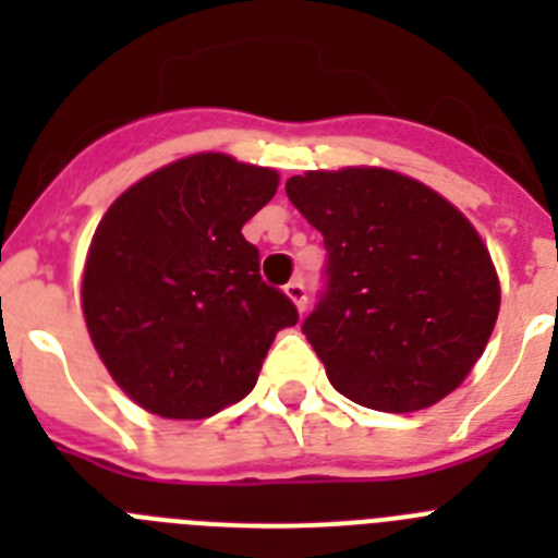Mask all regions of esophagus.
<instances>
[{"instance_id":"esophagus-1","label":"esophagus","mask_w":558,"mask_h":558,"mask_svg":"<svg viewBox=\"0 0 558 558\" xmlns=\"http://www.w3.org/2000/svg\"><path fill=\"white\" fill-rule=\"evenodd\" d=\"M284 293H288L290 302L304 313V307H307V288H304L302 279H293V282L284 284Z\"/></svg>"}]
</instances>
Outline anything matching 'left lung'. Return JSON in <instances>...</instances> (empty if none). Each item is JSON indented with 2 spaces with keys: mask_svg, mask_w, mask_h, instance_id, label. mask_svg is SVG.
Wrapping results in <instances>:
<instances>
[{
  "mask_svg": "<svg viewBox=\"0 0 558 558\" xmlns=\"http://www.w3.org/2000/svg\"><path fill=\"white\" fill-rule=\"evenodd\" d=\"M284 190L324 234L327 284L302 332L335 391L386 413L456 391L500 310L495 265L470 220L383 167L304 172Z\"/></svg>",
  "mask_w": 558,
  "mask_h": 558,
  "instance_id": "obj_1",
  "label": "left lung"
}]
</instances>
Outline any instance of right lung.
<instances>
[{"instance_id": "1", "label": "right lung", "mask_w": 558, "mask_h": 558, "mask_svg": "<svg viewBox=\"0 0 558 558\" xmlns=\"http://www.w3.org/2000/svg\"><path fill=\"white\" fill-rule=\"evenodd\" d=\"M279 175L223 153L150 172L113 201L83 270V315L113 383L165 418H206L256 386L295 304L259 276L243 226Z\"/></svg>"}]
</instances>
